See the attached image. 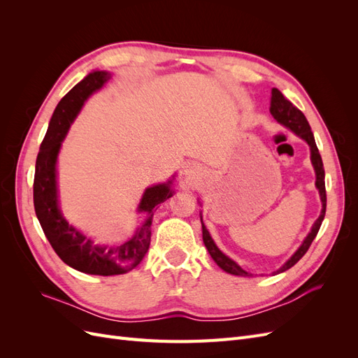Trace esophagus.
<instances>
[{"mask_svg":"<svg viewBox=\"0 0 358 358\" xmlns=\"http://www.w3.org/2000/svg\"><path fill=\"white\" fill-rule=\"evenodd\" d=\"M185 175H188L189 178H192V176H196V169H194L192 166L187 167V170H185Z\"/></svg>","mask_w":358,"mask_h":358,"instance_id":"esophagus-1","label":"esophagus"}]
</instances>
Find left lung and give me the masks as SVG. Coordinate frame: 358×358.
Here are the masks:
<instances>
[{
	"instance_id": "obj_1",
	"label": "left lung",
	"mask_w": 358,
	"mask_h": 358,
	"mask_svg": "<svg viewBox=\"0 0 358 358\" xmlns=\"http://www.w3.org/2000/svg\"><path fill=\"white\" fill-rule=\"evenodd\" d=\"M270 113H272V116L276 119L279 124H282L284 127L291 129L292 133L297 134L299 137H301L309 145V148H310V161H312L313 169H315V175H317L315 185H317V188L320 191V197H321V203H322L321 213L318 216V220L315 221V224L312 225V230L306 236V239L303 241V243L300 245V248L294 252V255H292L282 267H280L279 270H276V272H275V273H282V272H285V270H288V268H291L292 266H294L299 262V259L308 252L310 243L313 242V239H315V236L318 234L320 227L322 224L324 215H326L327 196H326V182H324L322 159H321L320 150H318L317 143H315V138H313V133L310 131V127H309V122H308V119L305 117V115H303L291 101H288L285 96L282 95V92H280L276 88L272 90ZM200 220H201V216H200ZM201 229H203V242H204V246L208 248V251H209L210 257L213 258V262L218 264L224 270V272L230 273V275H236V276H251V275L246 272V270H243L239 264H237L236 262H233L231 258H229L225 254H222L220 251V248L215 245V242H213V239L210 237L208 229H206V225L203 224V220H201Z\"/></svg>"
}]
</instances>
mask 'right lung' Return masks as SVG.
Instances as JSON below:
<instances>
[{
    "mask_svg": "<svg viewBox=\"0 0 358 358\" xmlns=\"http://www.w3.org/2000/svg\"><path fill=\"white\" fill-rule=\"evenodd\" d=\"M110 78L109 71H92L62 96L40 145L34 175V209L53 251L64 263L79 272L100 276L122 275L140 264L149 249L155 206L173 196L171 180L146 188L137 208V212L146 213V220L131 239L121 245H96L62 216L57 188V158L61 143L86 99Z\"/></svg>",
    "mask_w": 358,
    "mask_h": 358,
    "instance_id": "right-lung-1",
    "label": "right lung"
}]
</instances>
